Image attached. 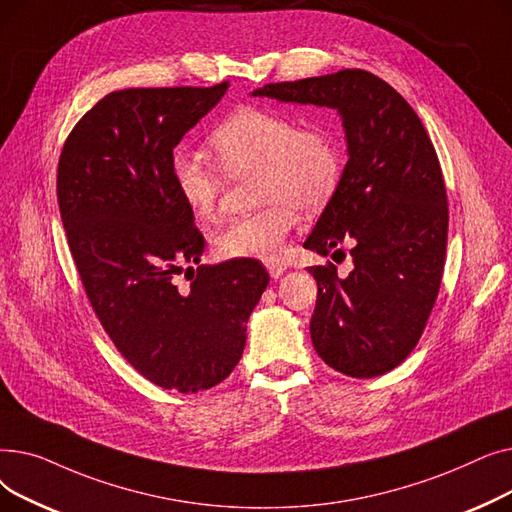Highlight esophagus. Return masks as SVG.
<instances>
[{"label":"esophagus","instance_id":"1","mask_svg":"<svg viewBox=\"0 0 512 512\" xmlns=\"http://www.w3.org/2000/svg\"><path fill=\"white\" fill-rule=\"evenodd\" d=\"M265 267H267V272H270V276H272L274 280H278V278L286 272V263H282V261H278V259L265 261Z\"/></svg>","mask_w":512,"mask_h":512}]
</instances>
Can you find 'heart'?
Wrapping results in <instances>:
<instances>
[{
  "label": "heart",
  "mask_w": 512,
  "mask_h": 512,
  "mask_svg": "<svg viewBox=\"0 0 512 512\" xmlns=\"http://www.w3.org/2000/svg\"><path fill=\"white\" fill-rule=\"evenodd\" d=\"M211 153L228 176L257 172V213L230 220L213 236L226 259H276L297 224L299 209L324 207L342 178L344 155L328 126H303L265 107H240L209 134ZM176 193L197 220L209 222L218 211L222 174L186 147L170 155Z\"/></svg>",
  "instance_id": "heart-1"
}]
</instances>
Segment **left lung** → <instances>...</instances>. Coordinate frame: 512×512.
Here are the masks:
<instances>
[{"instance_id": "left-lung-1", "label": "left lung", "mask_w": 512, "mask_h": 512, "mask_svg": "<svg viewBox=\"0 0 512 512\" xmlns=\"http://www.w3.org/2000/svg\"><path fill=\"white\" fill-rule=\"evenodd\" d=\"M253 97L332 107L348 161L305 249L351 245L353 270L307 267L317 280L311 340L317 355L351 378H375L409 357L436 303L444 272L448 203L436 149L388 83L365 70L276 83ZM334 257V255H332Z\"/></svg>"}]
</instances>
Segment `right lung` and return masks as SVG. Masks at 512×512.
<instances>
[{"label": "right lung", "instance_id": "obj_1", "mask_svg": "<svg viewBox=\"0 0 512 512\" xmlns=\"http://www.w3.org/2000/svg\"><path fill=\"white\" fill-rule=\"evenodd\" d=\"M228 87L112 91L74 126L58 166L62 224L103 330L143 378L184 394L232 373L270 282L255 259L201 265L203 234L170 174L174 147ZM182 271L194 276L178 289Z\"/></svg>", "mask_w": 512, "mask_h": 512}]
</instances>
